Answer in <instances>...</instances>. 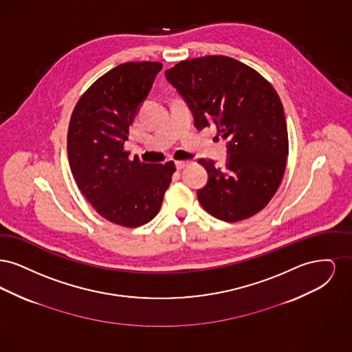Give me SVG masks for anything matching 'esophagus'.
<instances>
[{
	"label": "esophagus",
	"mask_w": 352,
	"mask_h": 352,
	"mask_svg": "<svg viewBox=\"0 0 352 352\" xmlns=\"http://www.w3.org/2000/svg\"><path fill=\"white\" fill-rule=\"evenodd\" d=\"M188 165V161H175V166L178 170H182V168H186Z\"/></svg>",
	"instance_id": "1"
}]
</instances>
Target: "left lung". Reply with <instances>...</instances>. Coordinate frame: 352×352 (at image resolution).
<instances>
[{"mask_svg": "<svg viewBox=\"0 0 352 352\" xmlns=\"http://www.w3.org/2000/svg\"><path fill=\"white\" fill-rule=\"evenodd\" d=\"M165 74L187 101L195 126L217 125L228 140L224 168L199 160L208 171V182L197 191L201 207L231 223L256 215L276 194L289 154L276 89L256 69L223 55L182 60Z\"/></svg>", "mask_w": 352, "mask_h": 352, "instance_id": "8db88e82", "label": "left lung"}]
</instances>
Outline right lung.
<instances>
[{"label": "right lung", "mask_w": 352, "mask_h": 352, "mask_svg": "<svg viewBox=\"0 0 352 352\" xmlns=\"http://www.w3.org/2000/svg\"><path fill=\"white\" fill-rule=\"evenodd\" d=\"M161 69L160 62L112 68L80 96L68 125V162L79 190L102 218L128 228L158 214L175 171L173 161L145 164L124 148Z\"/></svg>", "instance_id": "right-lung-1"}]
</instances>
